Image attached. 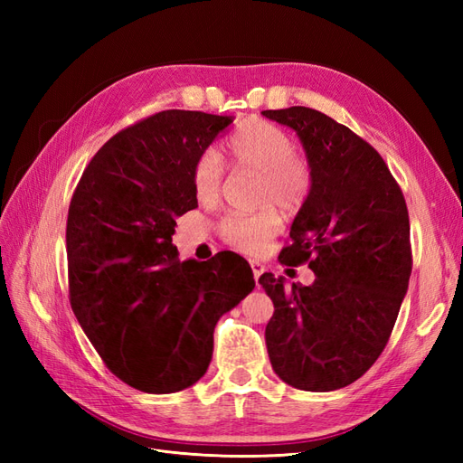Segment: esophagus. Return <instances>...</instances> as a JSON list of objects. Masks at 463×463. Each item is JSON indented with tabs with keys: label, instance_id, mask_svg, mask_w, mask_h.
I'll return each instance as SVG.
<instances>
[{
	"label": "esophagus",
	"instance_id": "esophagus-1",
	"mask_svg": "<svg viewBox=\"0 0 463 463\" xmlns=\"http://www.w3.org/2000/svg\"><path fill=\"white\" fill-rule=\"evenodd\" d=\"M250 270H253L255 276V282L259 284V278L264 274V266L259 260H250Z\"/></svg>",
	"mask_w": 463,
	"mask_h": 463
}]
</instances>
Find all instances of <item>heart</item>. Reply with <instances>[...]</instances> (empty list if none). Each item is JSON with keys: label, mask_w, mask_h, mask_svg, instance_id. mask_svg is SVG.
I'll return each mask as SVG.
<instances>
[{"label": "heart", "mask_w": 463, "mask_h": 463, "mask_svg": "<svg viewBox=\"0 0 463 463\" xmlns=\"http://www.w3.org/2000/svg\"><path fill=\"white\" fill-rule=\"evenodd\" d=\"M226 158L233 174L257 175L253 214H230L218 223L222 241L243 255H260L282 226V216L299 214L315 185L311 160L296 152V143L266 121H249L226 145ZM226 170L216 152H203L193 165V189L197 199L214 204L223 189Z\"/></svg>", "instance_id": "b5f03b06"}]
</instances>
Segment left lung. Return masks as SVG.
Returning <instances> with one entry per match:
<instances>
[{"label":"left lung","instance_id":"8db88e82","mask_svg":"<svg viewBox=\"0 0 463 463\" xmlns=\"http://www.w3.org/2000/svg\"><path fill=\"white\" fill-rule=\"evenodd\" d=\"M262 116L299 135L315 170L279 253L286 266L309 264L315 282L259 278L274 303L269 357L293 388L338 390L373 367L396 325L413 264L408 206L381 154L345 125L305 106Z\"/></svg>","mask_w":463,"mask_h":463}]
</instances>
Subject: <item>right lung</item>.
I'll use <instances>...</instances> for the list:
<instances>
[{
	"label": "right lung",
	"mask_w": 463,
	"mask_h": 463,
	"mask_svg": "<svg viewBox=\"0 0 463 463\" xmlns=\"http://www.w3.org/2000/svg\"><path fill=\"white\" fill-rule=\"evenodd\" d=\"M230 116L165 109L94 154L69 204V301L104 365L146 394L206 373L218 318L255 288L235 253L179 262L175 218L197 208L193 165Z\"/></svg>",
	"instance_id": "add662e5"
}]
</instances>
